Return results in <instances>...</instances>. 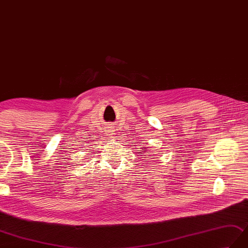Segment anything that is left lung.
Listing matches in <instances>:
<instances>
[{"instance_id": "1", "label": "left lung", "mask_w": 248, "mask_h": 248, "mask_svg": "<svg viewBox=\"0 0 248 248\" xmlns=\"http://www.w3.org/2000/svg\"><path fill=\"white\" fill-rule=\"evenodd\" d=\"M140 151L142 152L141 154L140 152V154H142L143 152H147V148H142V150H140Z\"/></svg>"}]
</instances>
